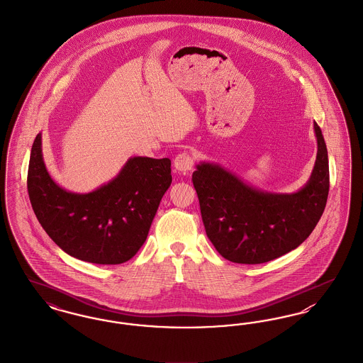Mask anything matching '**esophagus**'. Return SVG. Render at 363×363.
<instances>
[{"mask_svg": "<svg viewBox=\"0 0 363 363\" xmlns=\"http://www.w3.org/2000/svg\"><path fill=\"white\" fill-rule=\"evenodd\" d=\"M194 166V158L189 152H181L175 157L174 167L179 172L186 174Z\"/></svg>", "mask_w": 363, "mask_h": 363, "instance_id": "1", "label": "esophagus"}]
</instances>
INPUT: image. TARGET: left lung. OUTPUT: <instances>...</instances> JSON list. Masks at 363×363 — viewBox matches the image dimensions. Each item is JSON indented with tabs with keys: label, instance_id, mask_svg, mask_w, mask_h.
Masks as SVG:
<instances>
[{
	"label": "left lung",
	"instance_id": "obj_1",
	"mask_svg": "<svg viewBox=\"0 0 363 363\" xmlns=\"http://www.w3.org/2000/svg\"><path fill=\"white\" fill-rule=\"evenodd\" d=\"M316 162L296 193L254 188L218 163L201 162L191 175L203 227L218 254L235 263L273 261L300 246L324 212L328 190V152L319 125Z\"/></svg>",
	"mask_w": 363,
	"mask_h": 363
}]
</instances>
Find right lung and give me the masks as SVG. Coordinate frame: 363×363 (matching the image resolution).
Returning a JSON list of instances; mask_svg holds the SVG:
<instances>
[{"label": "right lung", "mask_w": 363, "mask_h": 363, "mask_svg": "<svg viewBox=\"0 0 363 363\" xmlns=\"http://www.w3.org/2000/svg\"><path fill=\"white\" fill-rule=\"evenodd\" d=\"M170 166L169 158L133 157L108 184L73 193L48 174L38 133L29 158V200L44 231L66 254L97 264H120L143 246L172 185Z\"/></svg>", "instance_id": "1"}]
</instances>
